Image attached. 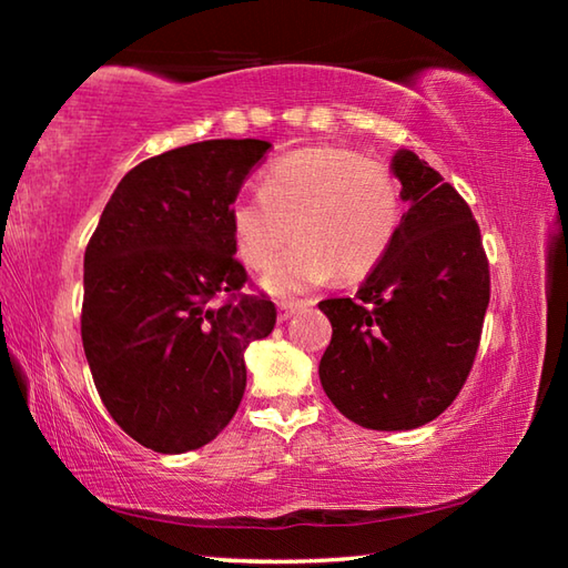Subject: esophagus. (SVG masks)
Masks as SVG:
<instances>
[{"instance_id": "esophagus-1", "label": "esophagus", "mask_w": 568, "mask_h": 568, "mask_svg": "<svg viewBox=\"0 0 568 568\" xmlns=\"http://www.w3.org/2000/svg\"><path fill=\"white\" fill-rule=\"evenodd\" d=\"M303 305H307L305 301H281L277 303V321H287L291 318V315L297 311V307H303Z\"/></svg>"}]
</instances>
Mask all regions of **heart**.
<instances>
[{
	"instance_id": "b5f03b06",
	"label": "heart",
	"mask_w": 568,
	"mask_h": 568,
	"mask_svg": "<svg viewBox=\"0 0 568 568\" xmlns=\"http://www.w3.org/2000/svg\"><path fill=\"white\" fill-rule=\"evenodd\" d=\"M400 215V182L386 162L321 145L273 162L261 195L230 210V227L255 271L275 261L293 227L297 243L265 275L267 291L293 295L333 273L345 281L371 273L390 250Z\"/></svg>"
}]
</instances>
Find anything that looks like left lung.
I'll return each instance as SVG.
<instances>
[{
  "mask_svg": "<svg viewBox=\"0 0 568 568\" xmlns=\"http://www.w3.org/2000/svg\"><path fill=\"white\" fill-rule=\"evenodd\" d=\"M393 172L408 210L390 250L353 297L318 303L333 325L318 368L325 396L373 430L418 428L456 400L491 295L466 200L410 150H398Z\"/></svg>",
  "mask_w": 568,
  "mask_h": 568,
  "instance_id": "obj_1",
  "label": "left lung"
}]
</instances>
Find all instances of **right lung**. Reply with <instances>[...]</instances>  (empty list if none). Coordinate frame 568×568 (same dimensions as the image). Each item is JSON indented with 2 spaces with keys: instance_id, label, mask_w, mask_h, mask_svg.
Here are the masks:
<instances>
[{
  "instance_id": "add662e5",
  "label": "right lung",
  "mask_w": 568,
  "mask_h": 568,
  "mask_svg": "<svg viewBox=\"0 0 568 568\" xmlns=\"http://www.w3.org/2000/svg\"><path fill=\"white\" fill-rule=\"evenodd\" d=\"M271 142L207 140L132 168L84 250L82 345L114 423L158 454L223 430L275 303L245 293L230 210Z\"/></svg>"
}]
</instances>
